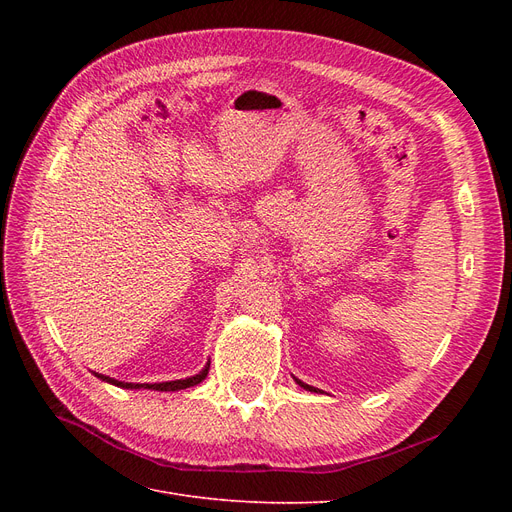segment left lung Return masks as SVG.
Returning <instances> with one entry per match:
<instances>
[{"instance_id": "left-lung-1", "label": "left lung", "mask_w": 512, "mask_h": 512, "mask_svg": "<svg viewBox=\"0 0 512 512\" xmlns=\"http://www.w3.org/2000/svg\"><path fill=\"white\" fill-rule=\"evenodd\" d=\"M299 382V386H303L305 391H314V393H318V389H314V386H309V384H305V382H301V380H297Z\"/></svg>"}]
</instances>
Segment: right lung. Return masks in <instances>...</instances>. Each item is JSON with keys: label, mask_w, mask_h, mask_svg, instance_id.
<instances>
[{"label": "right lung", "mask_w": 512, "mask_h": 512, "mask_svg": "<svg viewBox=\"0 0 512 512\" xmlns=\"http://www.w3.org/2000/svg\"><path fill=\"white\" fill-rule=\"evenodd\" d=\"M209 374V363L207 367L200 371V374L192 376V378H185V380H173V382H156V384H132V382H119V380H113L108 376H102V374H96L100 380L104 382H111L115 386H121V389H153V391H181V389H190V386L203 382Z\"/></svg>", "instance_id": "add662e5"}]
</instances>
